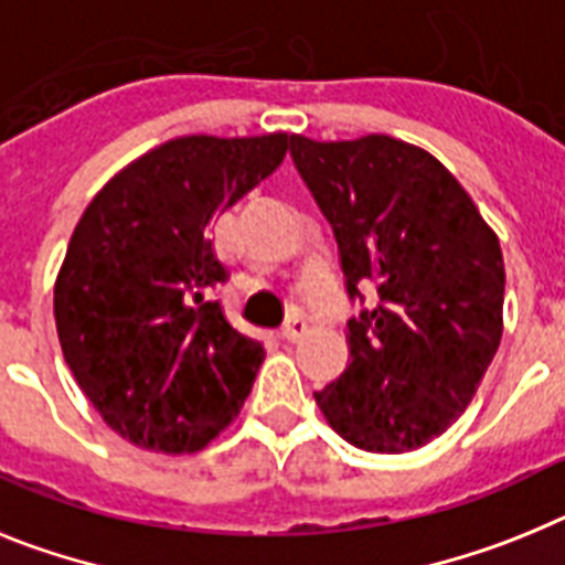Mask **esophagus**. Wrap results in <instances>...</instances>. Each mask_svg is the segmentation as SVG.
<instances>
[{
    "label": "esophagus",
    "instance_id": "obj_1",
    "mask_svg": "<svg viewBox=\"0 0 565 565\" xmlns=\"http://www.w3.org/2000/svg\"><path fill=\"white\" fill-rule=\"evenodd\" d=\"M307 330H310V327H307V321L296 316V318H289V321L281 327V338L284 341H298V338L307 335Z\"/></svg>",
    "mask_w": 565,
    "mask_h": 565
}]
</instances>
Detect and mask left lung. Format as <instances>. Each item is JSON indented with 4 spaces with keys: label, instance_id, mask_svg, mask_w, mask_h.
<instances>
[{
    "label": "left lung",
    "instance_id": "1",
    "mask_svg": "<svg viewBox=\"0 0 565 565\" xmlns=\"http://www.w3.org/2000/svg\"><path fill=\"white\" fill-rule=\"evenodd\" d=\"M330 222L352 303L350 366L316 392L323 418L366 452L401 455L469 406L503 335V253L475 201L435 156L390 136L289 139Z\"/></svg>",
    "mask_w": 565,
    "mask_h": 565
}]
</instances>
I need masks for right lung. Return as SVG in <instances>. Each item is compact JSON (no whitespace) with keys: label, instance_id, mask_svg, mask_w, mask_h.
<instances>
[{"label":"right lung","instance_id":"1","mask_svg":"<svg viewBox=\"0 0 565 565\" xmlns=\"http://www.w3.org/2000/svg\"><path fill=\"white\" fill-rule=\"evenodd\" d=\"M287 134L184 136L87 204L53 289L76 384L105 424L153 452H199L238 415L264 347L207 301L227 269L207 227L278 170Z\"/></svg>","mask_w":565,"mask_h":565}]
</instances>
